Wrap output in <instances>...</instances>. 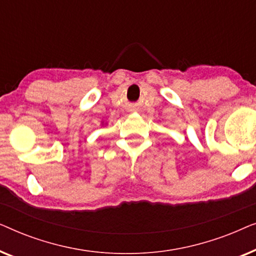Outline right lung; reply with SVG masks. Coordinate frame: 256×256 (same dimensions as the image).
<instances>
[{"instance_id": "1", "label": "right lung", "mask_w": 256, "mask_h": 256, "mask_svg": "<svg viewBox=\"0 0 256 256\" xmlns=\"http://www.w3.org/2000/svg\"><path fill=\"white\" fill-rule=\"evenodd\" d=\"M102 126H104V122H102Z\"/></svg>"}]
</instances>
